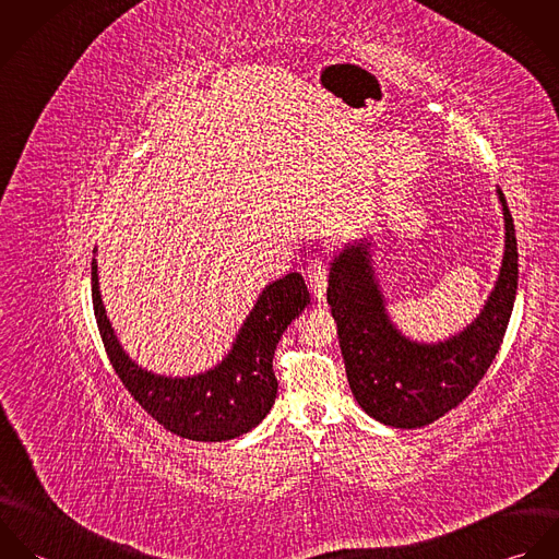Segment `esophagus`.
Segmentation results:
<instances>
[{"instance_id":"1","label":"esophagus","mask_w":559,"mask_h":559,"mask_svg":"<svg viewBox=\"0 0 559 559\" xmlns=\"http://www.w3.org/2000/svg\"><path fill=\"white\" fill-rule=\"evenodd\" d=\"M306 277H308V284H310V290L317 299H322L324 295V288H326V262L324 260H312L308 271H306Z\"/></svg>"}]
</instances>
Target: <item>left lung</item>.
I'll return each instance as SVG.
<instances>
[{
  "label": "left lung",
  "mask_w": 559,
  "mask_h": 559,
  "mask_svg": "<svg viewBox=\"0 0 559 559\" xmlns=\"http://www.w3.org/2000/svg\"><path fill=\"white\" fill-rule=\"evenodd\" d=\"M497 193L506 251L495 290L478 319L445 342L417 344L400 335L374 282L370 242L346 247L331 262L326 304L337 322L348 385L359 406L385 426L421 428L452 411L476 390L503 342L516 297L519 251L510 209Z\"/></svg>",
  "instance_id": "1"
}]
</instances>
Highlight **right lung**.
<instances>
[{"instance_id": "right-lung-1", "label": "right lung", "mask_w": 559, "mask_h": 559, "mask_svg": "<svg viewBox=\"0 0 559 559\" xmlns=\"http://www.w3.org/2000/svg\"><path fill=\"white\" fill-rule=\"evenodd\" d=\"M94 317L109 364L133 400L160 426L191 441H228L255 428L277 396L273 355L282 333L310 306L301 273L269 284L240 326L228 357L213 370L169 379L142 370L118 344L105 314L92 260Z\"/></svg>"}]
</instances>
